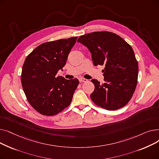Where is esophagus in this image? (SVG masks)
<instances>
[{"label":"esophagus","mask_w":159,"mask_h":159,"mask_svg":"<svg viewBox=\"0 0 159 159\" xmlns=\"http://www.w3.org/2000/svg\"><path fill=\"white\" fill-rule=\"evenodd\" d=\"M79 81H80V82H86L88 81V80L86 79H84V78H80V79H79Z\"/></svg>","instance_id":"1"}]
</instances>
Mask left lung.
I'll return each instance as SVG.
<instances>
[{"mask_svg":"<svg viewBox=\"0 0 159 159\" xmlns=\"http://www.w3.org/2000/svg\"><path fill=\"white\" fill-rule=\"evenodd\" d=\"M91 53L93 64L104 66V83L92 79L95 85L90 97L98 106L116 110L126 105L135 90L139 66L134 52L122 37L112 32L96 31L77 40Z\"/></svg>","mask_w":159,"mask_h":159,"instance_id":"obj_1","label":"left lung"}]
</instances>
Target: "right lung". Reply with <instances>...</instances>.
I'll list each match as a JSON object with an SVG mask.
<instances>
[{
	"mask_svg": "<svg viewBox=\"0 0 159 159\" xmlns=\"http://www.w3.org/2000/svg\"><path fill=\"white\" fill-rule=\"evenodd\" d=\"M77 37L45 43L28 55L22 66L21 82L28 101L42 115L52 116L70 104L79 80L57 76L66 63Z\"/></svg>",
	"mask_w": 159,
	"mask_h": 159,
	"instance_id": "add662e5",
	"label": "right lung"
}]
</instances>
